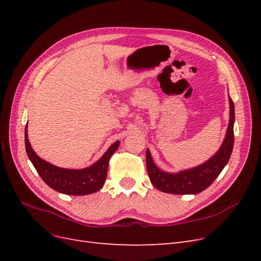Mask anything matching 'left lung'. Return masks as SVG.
Returning <instances> with one entry per match:
<instances>
[{"label": "left lung", "mask_w": 261, "mask_h": 261, "mask_svg": "<svg viewBox=\"0 0 261 261\" xmlns=\"http://www.w3.org/2000/svg\"><path fill=\"white\" fill-rule=\"evenodd\" d=\"M234 103L230 98V122H228L226 135L219 151L210 160L199 167L181 171L176 174L163 172L158 169L150 151H146L147 171L150 180L159 191L169 194H198L208 188L215 180L221 171L228 162L234 145Z\"/></svg>", "instance_id": "1"}]
</instances>
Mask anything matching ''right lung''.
<instances>
[{
  "instance_id": "1",
  "label": "right lung",
  "mask_w": 261,
  "mask_h": 261,
  "mask_svg": "<svg viewBox=\"0 0 261 261\" xmlns=\"http://www.w3.org/2000/svg\"><path fill=\"white\" fill-rule=\"evenodd\" d=\"M25 145L28 158L46 185L62 194L82 196L96 193L103 186L108 174L109 160L120 146V141H115L111 145L99 161L83 170L58 168L39 158L29 144L27 125L25 129Z\"/></svg>"
}]
</instances>
